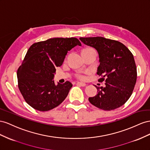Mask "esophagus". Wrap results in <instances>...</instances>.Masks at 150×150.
<instances>
[{"mask_svg": "<svg viewBox=\"0 0 150 150\" xmlns=\"http://www.w3.org/2000/svg\"><path fill=\"white\" fill-rule=\"evenodd\" d=\"M76 85H79V86H82V87H85V85H86V84H85V83H83V82H78L77 83H76Z\"/></svg>", "mask_w": 150, "mask_h": 150, "instance_id": "34e87169", "label": "esophagus"}]
</instances>
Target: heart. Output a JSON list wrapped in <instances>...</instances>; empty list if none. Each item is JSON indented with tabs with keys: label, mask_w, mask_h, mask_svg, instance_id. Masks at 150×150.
<instances>
[{
	"label": "heart",
	"mask_w": 150,
	"mask_h": 150,
	"mask_svg": "<svg viewBox=\"0 0 150 150\" xmlns=\"http://www.w3.org/2000/svg\"><path fill=\"white\" fill-rule=\"evenodd\" d=\"M91 50V48H86V49H84L83 50ZM77 76L79 78L81 79H85V76L83 75H78Z\"/></svg>",
	"instance_id": "heart-1"
}]
</instances>
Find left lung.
<instances>
[{"mask_svg":"<svg viewBox=\"0 0 150 150\" xmlns=\"http://www.w3.org/2000/svg\"><path fill=\"white\" fill-rule=\"evenodd\" d=\"M83 44L95 48L100 65L97 74L105 86L97 88V94L88 100L105 110L117 109L125 104L133 91L137 79L133 55L127 47L115 40L103 37L80 38Z\"/></svg>","mask_w":150,"mask_h":150,"instance_id":"8db88e82","label":"left lung"}]
</instances>
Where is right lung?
<instances>
[{
	"label": "right lung",
	"instance_id": "obj_1",
	"mask_svg": "<svg viewBox=\"0 0 150 150\" xmlns=\"http://www.w3.org/2000/svg\"><path fill=\"white\" fill-rule=\"evenodd\" d=\"M81 46L75 38H55L32 45L18 68V87L25 102L33 108L48 111L66 99L72 84L67 81L55 85V68L60 67L68 51Z\"/></svg>",
	"mask_w": 150,
	"mask_h": 150
}]
</instances>
